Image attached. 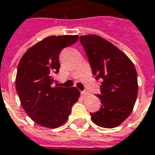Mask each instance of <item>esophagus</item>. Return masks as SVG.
Listing matches in <instances>:
<instances>
[{
  "mask_svg": "<svg viewBox=\"0 0 155 155\" xmlns=\"http://www.w3.org/2000/svg\"><path fill=\"white\" fill-rule=\"evenodd\" d=\"M81 94L82 95V96L86 97L87 96V95H89L90 94H89V92H87V91H81Z\"/></svg>",
  "mask_w": 155,
  "mask_h": 155,
  "instance_id": "obj_1",
  "label": "esophagus"
}]
</instances>
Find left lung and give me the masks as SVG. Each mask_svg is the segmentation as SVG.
<instances>
[{
    "mask_svg": "<svg viewBox=\"0 0 155 155\" xmlns=\"http://www.w3.org/2000/svg\"><path fill=\"white\" fill-rule=\"evenodd\" d=\"M92 74L103 79L101 108L91 113L98 126L111 129L120 125L131 114L137 96V74L130 59L118 48L95 35L80 36Z\"/></svg>",
    "mask_w": 155,
    "mask_h": 155,
    "instance_id": "obj_1",
    "label": "left lung"
}]
</instances>
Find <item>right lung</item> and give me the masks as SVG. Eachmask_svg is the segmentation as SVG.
Segmentation results:
<instances>
[{"mask_svg":"<svg viewBox=\"0 0 155 155\" xmlns=\"http://www.w3.org/2000/svg\"><path fill=\"white\" fill-rule=\"evenodd\" d=\"M78 39V35H51L27 50L19 61L16 90L21 104L32 120L55 129L62 125L80 96L76 87L54 86L60 69L59 55Z\"/></svg>","mask_w":155,"mask_h":155,"instance_id":"right-lung-1","label":"right lung"}]
</instances>
